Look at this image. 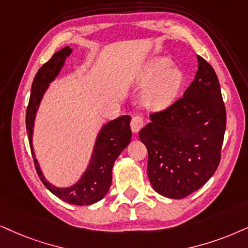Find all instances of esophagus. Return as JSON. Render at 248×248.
<instances>
[{
    "instance_id": "obj_1",
    "label": "esophagus",
    "mask_w": 248,
    "mask_h": 248,
    "mask_svg": "<svg viewBox=\"0 0 248 248\" xmlns=\"http://www.w3.org/2000/svg\"><path fill=\"white\" fill-rule=\"evenodd\" d=\"M144 126V120L142 117H140V115H136V117H134L131 119V122H130V127H131V130H133V133H139L140 130V128Z\"/></svg>"
}]
</instances>
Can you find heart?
I'll return each mask as SVG.
<instances>
[{
    "mask_svg": "<svg viewBox=\"0 0 248 248\" xmlns=\"http://www.w3.org/2000/svg\"><path fill=\"white\" fill-rule=\"evenodd\" d=\"M143 79L151 81L144 93V103L152 109H165L174 104L186 82V75L180 67L173 66L168 57H155L144 68Z\"/></svg>",
    "mask_w": 248,
    "mask_h": 248,
    "instance_id": "heart-1",
    "label": "heart"
}]
</instances>
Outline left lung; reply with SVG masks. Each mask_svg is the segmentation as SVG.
Listing matches in <instances>:
<instances>
[{
	"label": "left lung",
	"mask_w": 248,
	"mask_h": 248,
	"mask_svg": "<svg viewBox=\"0 0 248 248\" xmlns=\"http://www.w3.org/2000/svg\"><path fill=\"white\" fill-rule=\"evenodd\" d=\"M192 83L173 105L150 115L139 133L149 152L147 176L156 192L182 199L200 189L221 160L227 113L220 82L200 56Z\"/></svg>",
	"instance_id": "obj_1"
}]
</instances>
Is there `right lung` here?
I'll return each mask as SVG.
<instances>
[{"instance_id":"right-lung-1","label":"right lung","mask_w":248,"mask_h":248,"mask_svg":"<svg viewBox=\"0 0 248 248\" xmlns=\"http://www.w3.org/2000/svg\"><path fill=\"white\" fill-rule=\"evenodd\" d=\"M72 54L70 46H65L56 52L42 67L37 71L31 89L30 102L26 111V129L31 151L34 159L37 175L50 192L59 199L72 205H93L102 200L112 184V168L114 161L130 143L131 130L129 115H122L108 121L99 130L90 156L89 164L80 180L73 186L58 187L46 180L33 149V130L37 109L43 96L64 66L66 58Z\"/></svg>"}]
</instances>
